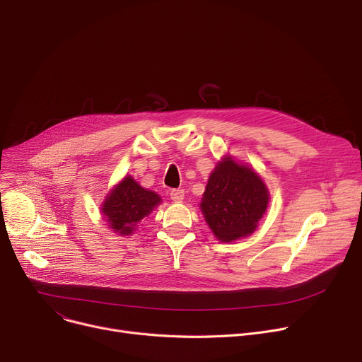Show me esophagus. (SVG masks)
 <instances>
[{
    "label": "esophagus",
    "instance_id": "34e87169",
    "mask_svg": "<svg viewBox=\"0 0 362 362\" xmlns=\"http://www.w3.org/2000/svg\"><path fill=\"white\" fill-rule=\"evenodd\" d=\"M170 198L175 202H182L185 198V191L183 189H173V191L170 192Z\"/></svg>",
    "mask_w": 362,
    "mask_h": 362
}]
</instances>
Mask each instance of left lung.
<instances>
[{
    "label": "left lung",
    "mask_w": 362,
    "mask_h": 362,
    "mask_svg": "<svg viewBox=\"0 0 362 362\" xmlns=\"http://www.w3.org/2000/svg\"><path fill=\"white\" fill-rule=\"evenodd\" d=\"M269 199V189L254 168L227 156L210 175L199 206L214 236L233 242L255 232Z\"/></svg>",
    "instance_id": "obj_1"
}]
</instances>
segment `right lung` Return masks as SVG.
<instances>
[{"instance_id":"add662e5","label":"right lung","mask_w":362,"mask_h":362,"mask_svg":"<svg viewBox=\"0 0 362 362\" xmlns=\"http://www.w3.org/2000/svg\"><path fill=\"white\" fill-rule=\"evenodd\" d=\"M160 202L158 194L142 187L132 176H126L105 197L101 213L114 232L120 236H130L139 221Z\"/></svg>"}]
</instances>
